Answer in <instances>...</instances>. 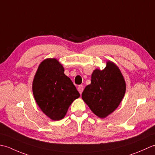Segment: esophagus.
Listing matches in <instances>:
<instances>
[{
    "mask_svg": "<svg viewBox=\"0 0 155 155\" xmlns=\"http://www.w3.org/2000/svg\"><path fill=\"white\" fill-rule=\"evenodd\" d=\"M78 90L79 91V92H80V94H81L82 91H83V90H84V86H81V85H80V86H79L78 88Z\"/></svg>",
    "mask_w": 155,
    "mask_h": 155,
    "instance_id": "1",
    "label": "esophagus"
}]
</instances>
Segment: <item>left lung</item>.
Wrapping results in <instances>:
<instances>
[{"label":"left lung","instance_id":"obj_1","mask_svg":"<svg viewBox=\"0 0 155 155\" xmlns=\"http://www.w3.org/2000/svg\"><path fill=\"white\" fill-rule=\"evenodd\" d=\"M126 83L118 68L108 61L103 70L95 69L91 84L81 97L96 116L105 118L117 108L124 96Z\"/></svg>","mask_w":155,"mask_h":155}]
</instances>
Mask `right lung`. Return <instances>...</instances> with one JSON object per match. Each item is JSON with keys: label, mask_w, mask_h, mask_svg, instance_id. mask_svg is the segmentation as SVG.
Segmentation results:
<instances>
[{"label": "right lung", "mask_w": 155, "mask_h": 155, "mask_svg": "<svg viewBox=\"0 0 155 155\" xmlns=\"http://www.w3.org/2000/svg\"><path fill=\"white\" fill-rule=\"evenodd\" d=\"M33 92L41 110L53 120L64 118L71 104L80 97L55 59H47L39 65L33 82Z\"/></svg>", "instance_id": "1"}]
</instances>
